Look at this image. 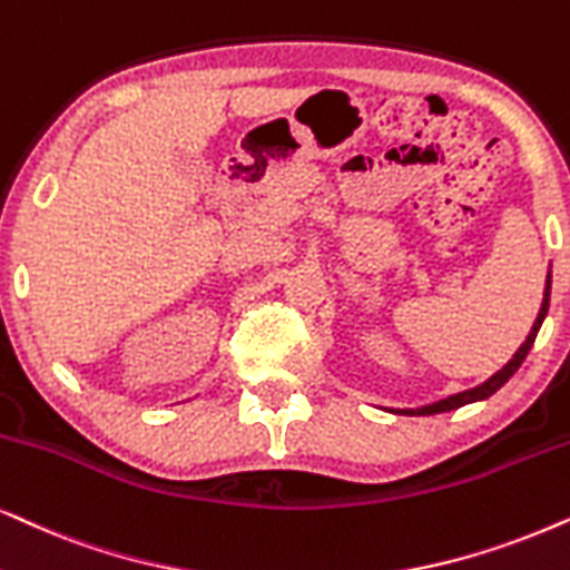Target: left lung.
<instances>
[{
    "mask_svg": "<svg viewBox=\"0 0 570 570\" xmlns=\"http://www.w3.org/2000/svg\"><path fill=\"white\" fill-rule=\"evenodd\" d=\"M552 275H547V283H544V298H542V306H539V314L534 320V327H531V332L527 335V340H523V345L519 351L513 353V358L508 361L505 366L500 368V372H494L490 380H484L482 384H476V387L471 390H463V393H455V395H448L442 397V401H434L430 405H421V409H384V411H393V413H403V416H432V413H445V411H455L461 409V405H469V403H476V401H484V397H490L498 393V390L505 384L511 376L519 372V366L523 364V358L529 356L531 345H534L537 340V332L539 327H542L544 316H547V308H550V285H552Z\"/></svg>",
    "mask_w": 570,
    "mask_h": 570,
    "instance_id": "left-lung-1",
    "label": "left lung"
}]
</instances>
